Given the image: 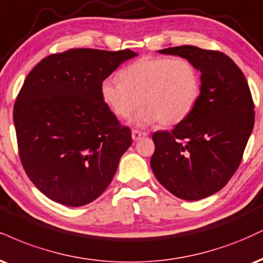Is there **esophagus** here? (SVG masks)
<instances>
[{
  "label": "esophagus",
  "instance_id": "34e87169",
  "mask_svg": "<svg viewBox=\"0 0 263 263\" xmlns=\"http://www.w3.org/2000/svg\"><path fill=\"white\" fill-rule=\"evenodd\" d=\"M145 136H147V134H145V132L138 131V129H134V131H132V138H134L135 141L141 140L142 137H145Z\"/></svg>",
  "mask_w": 263,
  "mask_h": 263
}]
</instances>
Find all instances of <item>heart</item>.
I'll return each mask as SVG.
<instances>
[{"instance_id": "1", "label": "heart", "mask_w": 263, "mask_h": 263, "mask_svg": "<svg viewBox=\"0 0 263 263\" xmlns=\"http://www.w3.org/2000/svg\"><path fill=\"white\" fill-rule=\"evenodd\" d=\"M101 98L120 119H127L138 105L141 126L159 121L178 125L191 114L201 93L200 71L185 58H142L120 72V81L106 78Z\"/></svg>"}]
</instances>
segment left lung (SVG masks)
I'll list each match as a JSON object with an SVG mask.
<instances>
[{
  "instance_id": "left-lung-1",
  "label": "left lung",
  "mask_w": 263,
  "mask_h": 263,
  "mask_svg": "<svg viewBox=\"0 0 263 263\" xmlns=\"http://www.w3.org/2000/svg\"><path fill=\"white\" fill-rule=\"evenodd\" d=\"M159 52L194 63L202 73L201 93L183 121L152 136L151 166L174 196L197 201L223 189L239 167L254 128V100L241 69L226 53L191 45Z\"/></svg>"
}]
</instances>
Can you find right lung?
Masks as SVG:
<instances>
[{
	"label": "right lung",
	"instance_id": "add662e5",
	"mask_svg": "<svg viewBox=\"0 0 263 263\" xmlns=\"http://www.w3.org/2000/svg\"><path fill=\"white\" fill-rule=\"evenodd\" d=\"M131 50L69 49L43 59L29 72L13 107L21 162L50 200L80 207L110 185L132 143L101 98L103 81Z\"/></svg>",
	"mask_w": 263,
	"mask_h": 263
}]
</instances>
